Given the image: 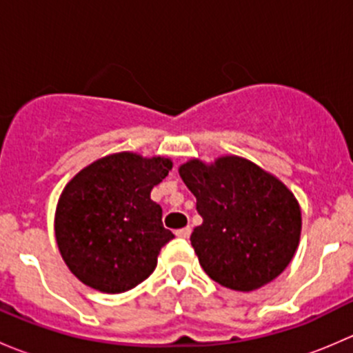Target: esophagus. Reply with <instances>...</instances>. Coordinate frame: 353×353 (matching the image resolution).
Segmentation results:
<instances>
[{"mask_svg":"<svg viewBox=\"0 0 353 353\" xmlns=\"http://www.w3.org/2000/svg\"><path fill=\"white\" fill-rule=\"evenodd\" d=\"M176 236L181 237V239H188L191 236V227H184V229L176 230Z\"/></svg>","mask_w":353,"mask_h":353,"instance_id":"esophagus-1","label":"esophagus"}]
</instances>
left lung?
Wrapping results in <instances>:
<instances>
[{"label": "left lung", "mask_w": 353, "mask_h": 353, "mask_svg": "<svg viewBox=\"0 0 353 353\" xmlns=\"http://www.w3.org/2000/svg\"><path fill=\"white\" fill-rule=\"evenodd\" d=\"M196 196L203 223L191 245L206 275L222 287L251 292L275 280L301 239V206L282 181L243 157L179 167Z\"/></svg>", "instance_id": "obj_1"}]
</instances>
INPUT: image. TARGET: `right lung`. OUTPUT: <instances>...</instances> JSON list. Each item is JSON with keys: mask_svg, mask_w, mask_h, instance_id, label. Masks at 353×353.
<instances>
[{"mask_svg": "<svg viewBox=\"0 0 353 353\" xmlns=\"http://www.w3.org/2000/svg\"><path fill=\"white\" fill-rule=\"evenodd\" d=\"M172 169L165 157L121 152L81 169L59 196L54 234L70 272L85 285L121 294L154 273L174 234L150 193Z\"/></svg>", "mask_w": 353, "mask_h": 353, "instance_id": "add662e5", "label": "right lung"}]
</instances>
